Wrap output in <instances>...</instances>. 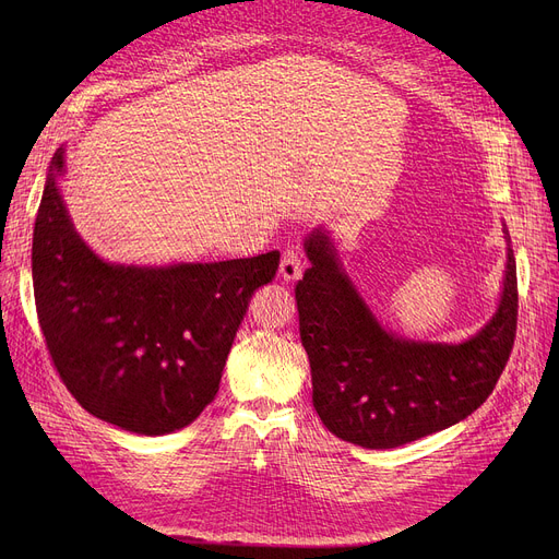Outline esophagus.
<instances>
[{
	"label": "esophagus",
	"mask_w": 559,
	"mask_h": 559,
	"mask_svg": "<svg viewBox=\"0 0 559 559\" xmlns=\"http://www.w3.org/2000/svg\"><path fill=\"white\" fill-rule=\"evenodd\" d=\"M281 278L292 283V281H299L304 274V262L301 255L297 251H285L283 260H281Z\"/></svg>",
	"instance_id": "34e87169"
}]
</instances>
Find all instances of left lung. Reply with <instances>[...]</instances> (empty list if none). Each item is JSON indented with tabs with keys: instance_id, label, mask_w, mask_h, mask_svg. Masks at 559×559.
Returning <instances> with one entry per match:
<instances>
[{
	"instance_id": "8db88e82",
	"label": "left lung",
	"mask_w": 559,
	"mask_h": 559,
	"mask_svg": "<svg viewBox=\"0 0 559 559\" xmlns=\"http://www.w3.org/2000/svg\"><path fill=\"white\" fill-rule=\"evenodd\" d=\"M508 240L501 301L460 344L417 342L380 326L344 272L329 230L306 242L297 283L299 333L310 360L312 405L344 442L394 449L444 430L478 409L501 378L516 335V262Z\"/></svg>"
}]
</instances>
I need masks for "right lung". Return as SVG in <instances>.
I'll return each mask as SVG.
<instances>
[{
	"label": "right lung",
	"mask_w": 559,
	"mask_h": 559,
	"mask_svg": "<svg viewBox=\"0 0 559 559\" xmlns=\"http://www.w3.org/2000/svg\"><path fill=\"white\" fill-rule=\"evenodd\" d=\"M49 163L32 272L51 362L87 413L138 435L190 426L209 405L253 292L272 283L278 251L222 262L138 267L102 260L68 215Z\"/></svg>",
	"instance_id": "obj_1"
}]
</instances>
